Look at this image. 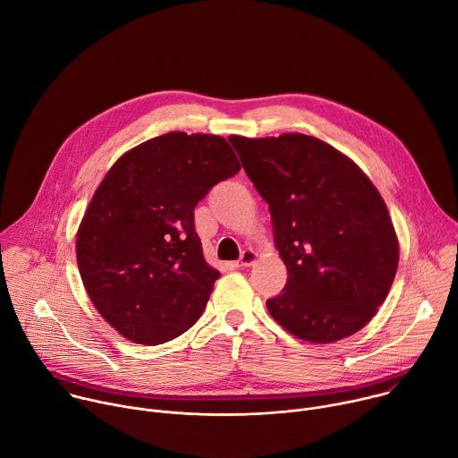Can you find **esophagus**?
Instances as JSON below:
<instances>
[{
	"label": "esophagus",
	"mask_w": 458,
	"mask_h": 458,
	"mask_svg": "<svg viewBox=\"0 0 458 458\" xmlns=\"http://www.w3.org/2000/svg\"><path fill=\"white\" fill-rule=\"evenodd\" d=\"M255 259H257V253L253 250H244L241 253V257L233 263V267L235 268H248V267H251L255 263Z\"/></svg>",
	"instance_id": "esophagus-1"
}]
</instances>
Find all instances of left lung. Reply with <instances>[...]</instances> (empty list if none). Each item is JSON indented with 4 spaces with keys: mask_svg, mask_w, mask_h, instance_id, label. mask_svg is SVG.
<instances>
[{
    "mask_svg": "<svg viewBox=\"0 0 458 458\" xmlns=\"http://www.w3.org/2000/svg\"><path fill=\"white\" fill-rule=\"evenodd\" d=\"M241 163L268 203L274 239L288 268L267 301L292 335L328 344L357 334L387 297L399 241L368 175L317 138L232 136Z\"/></svg>",
    "mask_w": 458,
    "mask_h": 458,
    "instance_id": "obj_1",
    "label": "left lung"
}]
</instances>
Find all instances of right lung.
<instances>
[{"label":"right lung","instance_id":"1","mask_svg":"<svg viewBox=\"0 0 458 458\" xmlns=\"http://www.w3.org/2000/svg\"><path fill=\"white\" fill-rule=\"evenodd\" d=\"M241 170L226 140L168 132L123 154L83 216L76 257L85 290L124 339L156 346L195 324L219 272L193 208Z\"/></svg>","mask_w":458,"mask_h":458}]
</instances>
